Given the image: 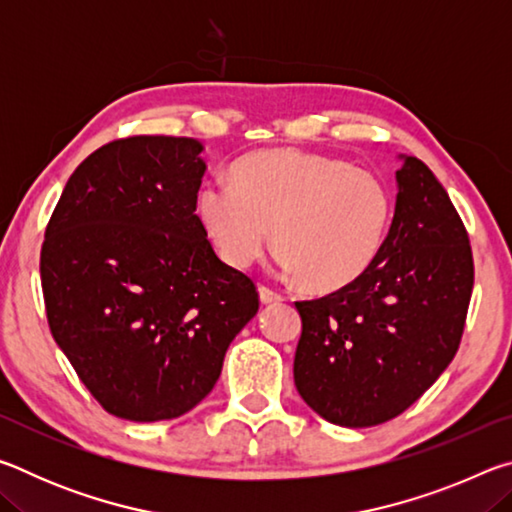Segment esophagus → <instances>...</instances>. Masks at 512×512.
Masks as SVG:
<instances>
[{"instance_id":"obj_1","label":"esophagus","mask_w":512,"mask_h":512,"mask_svg":"<svg viewBox=\"0 0 512 512\" xmlns=\"http://www.w3.org/2000/svg\"><path fill=\"white\" fill-rule=\"evenodd\" d=\"M259 298H262L264 305H273V302H282L284 300L282 293L273 291L271 287H266V284H262V287H259Z\"/></svg>"}]
</instances>
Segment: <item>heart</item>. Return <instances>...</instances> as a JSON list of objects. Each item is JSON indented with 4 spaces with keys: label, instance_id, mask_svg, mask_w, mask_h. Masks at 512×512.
I'll return each mask as SVG.
<instances>
[{
    "label": "heart",
    "instance_id": "1",
    "mask_svg": "<svg viewBox=\"0 0 512 512\" xmlns=\"http://www.w3.org/2000/svg\"><path fill=\"white\" fill-rule=\"evenodd\" d=\"M198 214L225 264H255L273 228L282 266L302 287L336 291L375 264L391 228L393 194L370 169L275 149L239 160L230 187L207 183L198 194Z\"/></svg>",
    "mask_w": 512,
    "mask_h": 512
}]
</instances>
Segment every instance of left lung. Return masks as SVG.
<instances>
[{
	"mask_svg": "<svg viewBox=\"0 0 512 512\" xmlns=\"http://www.w3.org/2000/svg\"><path fill=\"white\" fill-rule=\"evenodd\" d=\"M397 185L375 264L348 287L296 302V388L341 427L404 413L452 363L465 329L474 259L461 216L418 158H404Z\"/></svg>",
	"mask_w": 512,
	"mask_h": 512,
	"instance_id": "1",
	"label": "left lung"
}]
</instances>
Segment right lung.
Segmentation results:
<instances>
[{
    "mask_svg": "<svg viewBox=\"0 0 512 512\" xmlns=\"http://www.w3.org/2000/svg\"><path fill=\"white\" fill-rule=\"evenodd\" d=\"M192 137L103 144L69 176L40 250L47 323L103 409L171 420L212 391L259 309L196 216L205 162Z\"/></svg>",
    "mask_w": 512,
    "mask_h": 512,
    "instance_id": "right-lung-1",
    "label": "right lung"
}]
</instances>
